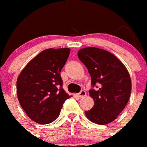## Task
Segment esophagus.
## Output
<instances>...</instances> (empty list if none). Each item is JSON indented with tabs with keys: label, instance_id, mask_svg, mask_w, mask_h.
<instances>
[{
	"label": "esophagus",
	"instance_id": "esophagus-1",
	"mask_svg": "<svg viewBox=\"0 0 147 147\" xmlns=\"http://www.w3.org/2000/svg\"><path fill=\"white\" fill-rule=\"evenodd\" d=\"M86 91H85V90H81V91L80 92V93H78L77 94V96H78V97H80V98H83V97H85V96H86Z\"/></svg>",
	"mask_w": 147,
	"mask_h": 147
}]
</instances>
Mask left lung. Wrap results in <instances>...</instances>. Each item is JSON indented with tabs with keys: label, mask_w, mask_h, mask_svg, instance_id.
I'll return each mask as SVG.
<instances>
[{
	"label": "left lung",
	"mask_w": 147,
	"mask_h": 147,
	"mask_svg": "<svg viewBox=\"0 0 147 147\" xmlns=\"http://www.w3.org/2000/svg\"><path fill=\"white\" fill-rule=\"evenodd\" d=\"M77 55L88 68L93 88L89 94L94 100V106L85 111V115L98 124L113 121L130 96L132 84L127 68L113 54L98 48L80 49Z\"/></svg>",
	"instance_id": "8db88e82"
}]
</instances>
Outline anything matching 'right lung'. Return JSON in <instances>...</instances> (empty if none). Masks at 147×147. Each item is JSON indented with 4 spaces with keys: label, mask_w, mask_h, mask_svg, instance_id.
I'll use <instances>...</instances> for the list:
<instances>
[{
    "label": "right lung",
    "mask_w": 147,
    "mask_h": 147,
    "mask_svg": "<svg viewBox=\"0 0 147 147\" xmlns=\"http://www.w3.org/2000/svg\"><path fill=\"white\" fill-rule=\"evenodd\" d=\"M69 49H48L26 65L17 80L18 98L30 119L50 124L57 119L65 101L70 98L60 76Z\"/></svg>",
    "instance_id": "right-lung-1"
}]
</instances>
